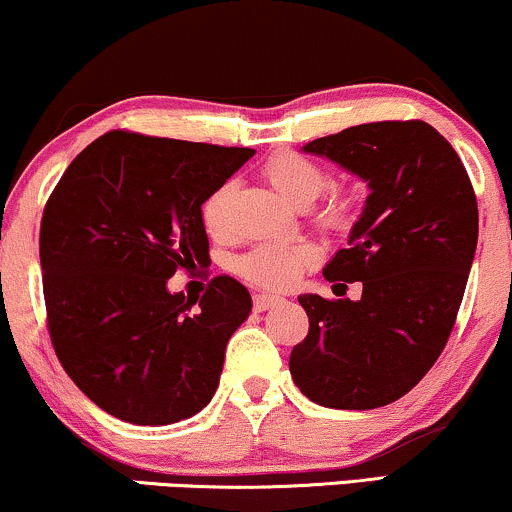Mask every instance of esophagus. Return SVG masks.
<instances>
[{"label": "esophagus", "instance_id": "1", "mask_svg": "<svg viewBox=\"0 0 512 512\" xmlns=\"http://www.w3.org/2000/svg\"><path fill=\"white\" fill-rule=\"evenodd\" d=\"M281 301H284V298L267 296V293H255V296H252V308H255L257 313H262V310L274 308V305H279Z\"/></svg>", "mask_w": 512, "mask_h": 512}]
</instances>
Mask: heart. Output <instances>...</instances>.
Wrapping results in <instances>:
<instances>
[{
  "mask_svg": "<svg viewBox=\"0 0 512 512\" xmlns=\"http://www.w3.org/2000/svg\"><path fill=\"white\" fill-rule=\"evenodd\" d=\"M264 178L274 185L281 197L289 199L296 207H305L317 195L327 190L330 175L325 173L315 161L293 151L276 154L264 163ZM233 197V182L226 180L216 187L202 202V223L209 236L219 238L228 228V202ZM354 219V197L346 192H330L325 202L315 211V221L325 231L339 233L349 228ZM315 262V250L308 243H267L257 245L243 257L236 260V272L250 284L260 289L279 291L296 284L310 264Z\"/></svg>",
  "mask_w": 512,
  "mask_h": 512,
  "instance_id": "heart-1",
  "label": "heart"
}]
</instances>
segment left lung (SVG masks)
Returning a JSON list of instances; mask_svg holds the SVG:
<instances>
[{"instance_id":"1","label":"left lung","mask_w":512,"mask_h":512,"mask_svg":"<svg viewBox=\"0 0 512 512\" xmlns=\"http://www.w3.org/2000/svg\"><path fill=\"white\" fill-rule=\"evenodd\" d=\"M303 149L356 173L370 195L349 248L322 272L361 281V298L298 296L310 327L291 351L293 383L322 407H385L448 344L477 250V195L457 151L424 120L368 122Z\"/></svg>"}]
</instances>
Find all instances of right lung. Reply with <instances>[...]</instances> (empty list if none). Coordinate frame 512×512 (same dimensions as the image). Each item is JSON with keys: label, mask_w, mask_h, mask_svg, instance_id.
Returning <instances> with one entry per match:
<instances>
[{"label": "right lung", "mask_w": 512, "mask_h": 512, "mask_svg": "<svg viewBox=\"0 0 512 512\" xmlns=\"http://www.w3.org/2000/svg\"><path fill=\"white\" fill-rule=\"evenodd\" d=\"M252 156L113 129L52 190L40 221L50 342L74 385L117 419L175 424L214 397L250 293L214 276L192 310L197 298L166 284L209 262L202 202Z\"/></svg>", "instance_id": "obj_1"}]
</instances>
